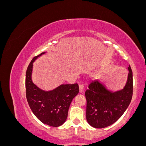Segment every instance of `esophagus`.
Segmentation results:
<instances>
[{"label": "esophagus", "mask_w": 146, "mask_h": 146, "mask_svg": "<svg viewBox=\"0 0 146 146\" xmlns=\"http://www.w3.org/2000/svg\"><path fill=\"white\" fill-rule=\"evenodd\" d=\"M79 91H80V93H82V92L84 91L83 85H80V86H79Z\"/></svg>", "instance_id": "34e87169"}]
</instances>
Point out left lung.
<instances>
[{
	"label": "left lung",
	"instance_id": "left-lung-1",
	"mask_svg": "<svg viewBox=\"0 0 146 146\" xmlns=\"http://www.w3.org/2000/svg\"><path fill=\"white\" fill-rule=\"evenodd\" d=\"M129 74L123 89L113 91L100 80L92 82L85 92L86 120L92 127L102 129L112 125L124 113L133 95V73Z\"/></svg>",
	"mask_w": 146,
	"mask_h": 146
}]
</instances>
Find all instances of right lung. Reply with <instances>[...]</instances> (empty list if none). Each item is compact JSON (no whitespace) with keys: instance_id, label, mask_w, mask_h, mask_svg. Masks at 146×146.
I'll list each match as a JSON object with an SVG mask.
<instances>
[{"instance_id":"1","label":"right lung","mask_w":146,"mask_h":146,"mask_svg":"<svg viewBox=\"0 0 146 146\" xmlns=\"http://www.w3.org/2000/svg\"><path fill=\"white\" fill-rule=\"evenodd\" d=\"M34 57L29 64L25 77L26 97L32 112L44 124L59 127L65 122L72 100L79 92L78 84L61 85L50 91H45L32 80L33 63L38 57Z\"/></svg>"}]
</instances>
